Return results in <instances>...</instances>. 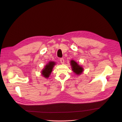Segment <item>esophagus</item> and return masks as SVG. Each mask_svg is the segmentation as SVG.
<instances>
[{
  "label": "esophagus",
  "instance_id": "esophagus-1",
  "mask_svg": "<svg viewBox=\"0 0 122 122\" xmlns=\"http://www.w3.org/2000/svg\"><path fill=\"white\" fill-rule=\"evenodd\" d=\"M60 61H61V63L62 64H64V62H65V60H64V58H61Z\"/></svg>",
  "mask_w": 122,
  "mask_h": 122
}]
</instances>
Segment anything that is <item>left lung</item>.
Listing matches in <instances>:
<instances>
[{
    "instance_id": "obj_1",
    "label": "left lung",
    "mask_w": 122,
    "mask_h": 122,
    "mask_svg": "<svg viewBox=\"0 0 122 122\" xmlns=\"http://www.w3.org/2000/svg\"><path fill=\"white\" fill-rule=\"evenodd\" d=\"M70 65L71 66L72 70L77 75H80L83 73L84 69L82 66L78 64V63L73 60L70 61Z\"/></svg>"
}]
</instances>
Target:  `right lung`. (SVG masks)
I'll return each mask as SVG.
<instances>
[{"instance_id":"obj_1","label":"right lung","mask_w":122,"mask_h":122,"mask_svg":"<svg viewBox=\"0 0 122 122\" xmlns=\"http://www.w3.org/2000/svg\"><path fill=\"white\" fill-rule=\"evenodd\" d=\"M56 65L55 61H50L47 65H45V67L41 71V75L45 78H48L51 73L52 71L54 66Z\"/></svg>"}]
</instances>
